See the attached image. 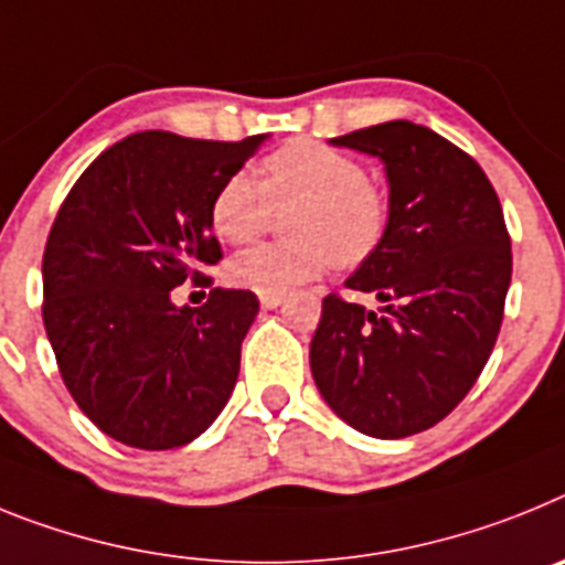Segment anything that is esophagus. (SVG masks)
<instances>
[{"label": "esophagus", "instance_id": "obj_1", "mask_svg": "<svg viewBox=\"0 0 565 565\" xmlns=\"http://www.w3.org/2000/svg\"><path fill=\"white\" fill-rule=\"evenodd\" d=\"M281 301H284L281 296H262V307H264V310H276V307Z\"/></svg>", "mask_w": 565, "mask_h": 565}]
</instances>
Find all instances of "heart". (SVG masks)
Instances as JSON below:
<instances>
[{
    "instance_id": "obj_1",
    "label": "heart",
    "mask_w": 565,
    "mask_h": 565,
    "mask_svg": "<svg viewBox=\"0 0 565 565\" xmlns=\"http://www.w3.org/2000/svg\"><path fill=\"white\" fill-rule=\"evenodd\" d=\"M292 242L244 249L230 262L235 284L258 296H284L332 264H358L381 244L386 230V195L366 181L355 156L321 141H289L262 164V181L233 173L218 184L210 204L215 235L249 244L289 210Z\"/></svg>"
}]
</instances>
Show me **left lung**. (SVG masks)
<instances>
[{
    "mask_svg": "<svg viewBox=\"0 0 565 565\" xmlns=\"http://www.w3.org/2000/svg\"><path fill=\"white\" fill-rule=\"evenodd\" d=\"M330 141L384 161V238L347 278L384 307L323 298L312 377L352 429L418 435L466 398L498 341L512 281L503 210L478 161L424 125L384 121Z\"/></svg>",
    "mask_w": 565,
    "mask_h": 565,
    "instance_id": "obj_1",
    "label": "left lung"
}]
</instances>
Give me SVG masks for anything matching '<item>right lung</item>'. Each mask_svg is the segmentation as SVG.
<instances>
[{"label":"right lung","instance_id":"right-lung-1","mask_svg":"<svg viewBox=\"0 0 565 565\" xmlns=\"http://www.w3.org/2000/svg\"><path fill=\"white\" fill-rule=\"evenodd\" d=\"M267 136L184 139L145 130L78 175L45 244V332L67 392L93 424L136 449L195 440L227 406L242 341L258 316L249 289H173L222 262L210 204Z\"/></svg>","mask_w":565,"mask_h":565}]
</instances>
